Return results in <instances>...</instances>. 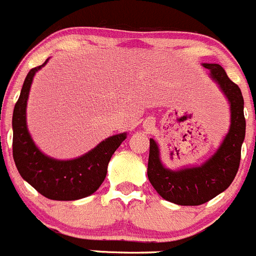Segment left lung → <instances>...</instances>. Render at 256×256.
I'll use <instances>...</instances> for the list:
<instances>
[{"label":"left lung","mask_w":256,"mask_h":256,"mask_svg":"<svg viewBox=\"0 0 256 256\" xmlns=\"http://www.w3.org/2000/svg\"><path fill=\"white\" fill-rule=\"evenodd\" d=\"M230 101L231 126L216 154L204 166L173 172L164 168L156 142L150 139L148 176L164 200L180 206L206 204L232 183L240 166L241 145L245 139L246 121L244 116V98L238 84L228 77L220 64H204Z\"/></svg>","instance_id":"left-lung-1"}]
</instances>
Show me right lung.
<instances>
[{
	"label": "right lung",
	"instance_id": "obj_1",
	"mask_svg": "<svg viewBox=\"0 0 256 256\" xmlns=\"http://www.w3.org/2000/svg\"><path fill=\"white\" fill-rule=\"evenodd\" d=\"M46 62L48 59L28 72L14 108V160L20 176L44 197L56 200H80L98 190L106 178L110 159L126 139V134L111 136L73 160H56L42 154L26 128V102L34 74Z\"/></svg>",
	"mask_w": 256,
	"mask_h": 256
}]
</instances>
